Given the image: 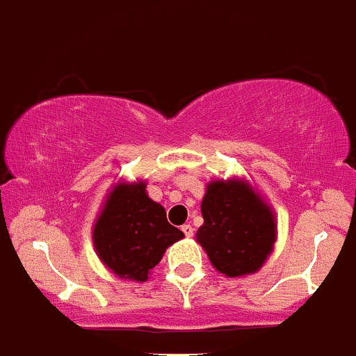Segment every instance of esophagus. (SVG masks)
<instances>
[{"label": "esophagus", "instance_id": "34e87169", "mask_svg": "<svg viewBox=\"0 0 356 356\" xmlns=\"http://www.w3.org/2000/svg\"><path fill=\"white\" fill-rule=\"evenodd\" d=\"M181 232L185 234V237H193L194 235V228L191 225H184L181 226Z\"/></svg>", "mask_w": 356, "mask_h": 356}]
</instances>
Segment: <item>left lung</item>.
<instances>
[{
    "mask_svg": "<svg viewBox=\"0 0 356 356\" xmlns=\"http://www.w3.org/2000/svg\"><path fill=\"white\" fill-rule=\"evenodd\" d=\"M197 242L226 276L259 271L273 251L276 225L271 210L242 181H212L201 203Z\"/></svg>",
    "mask_w": 356,
    "mask_h": 356,
    "instance_id": "8db88e82",
    "label": "left lung"
}]
</instances>
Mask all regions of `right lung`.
Instances as JSON below:
<instances>
[{"label":"right lung","instance_id":"obj_1","mask_svg":"<svg viewBox=\"0 0 356 356\" xmlns=\"http://www.w3.org/2000/svg\"><path fill=\"white\" fill-rule=\"evenodd\" d=\"M184 232L168 222L165 210L149 200L146 185H119L106 197L94 225V246L102 262L121 278L146 282L165 248Z\"/></svg>","mask_w":356,"mask_h":356}]
</instances>
